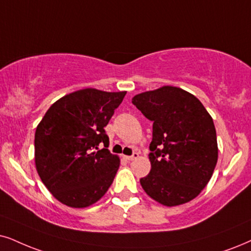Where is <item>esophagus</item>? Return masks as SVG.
Listing matches in <instances>:
<instances>
[{
    "label": "esophagus",
    "instance_id": "esophagus-1",
    "mask_svg": "<svg viewBox=\"0 0 251 251\" xmlns=\"http://www.w3.org/2000/svg\"><path fill=\"white\" fill-rule=\"evenodd\" d=\"M139 157V154L138 153H134L133 155H131V156H125V158L127 161H134V160H136V158Z\"/></svg>",
    "mask_w": 251,
    "mask_h": 251
}]
</instances>
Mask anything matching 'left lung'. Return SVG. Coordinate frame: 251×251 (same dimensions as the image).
I'll use <instances>...</instances> for the list:
<instances>
[{
    "label": "left lung",
    "mask_w": 251,
    "mask_h": 251,
    "mask_svg": "<svg viewBox=\"0 0 251 251\" xmlns=\"http://www.w3.org/2000/svg\"><path fill=\"white\" fill-rule=\"evenodd\" d=\"M132 103L153 122L151 169L140 179L142 189L168 207L195 199L210 182L218 161L210 113L196 96L171 85L135 95Z\"/></svg>",
    "instance_id": "1"
}]
</instances>
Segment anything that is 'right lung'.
I'll return each mask as SVG.
<instances>
[{"mask_svg":"<svg viewBox=\"0 0 251 251\" xmlns=\"http://www.w3.org/2000/svg\"><path fill=\"white\" fill-rule=\"evenodd\" d=\"M126 91L81 89L53 103L34 134V162L41 182L63 205L84 208L105 195L120 160L104 127Z\"/></svg>","mask_w":251,"mask_h":251,"instance_id":"1","label":"right lung"}]
</instances>
